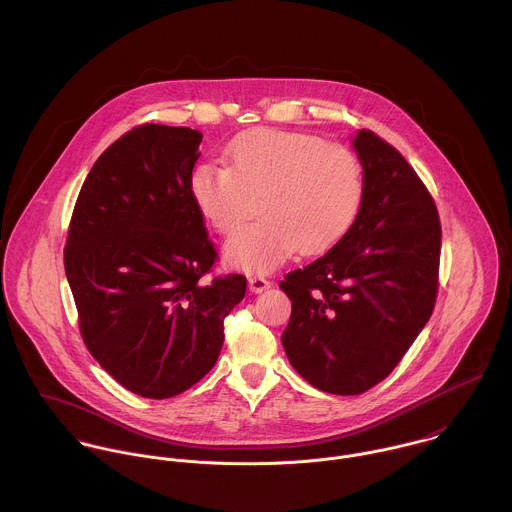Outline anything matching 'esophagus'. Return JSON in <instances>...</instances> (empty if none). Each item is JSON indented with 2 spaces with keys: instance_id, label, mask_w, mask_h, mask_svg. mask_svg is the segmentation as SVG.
<instances>
[{
  "instance_id": "1",
  "label": "esophagus",
  "mask_w": 512,
  "mask_h": 512,
  "mask_svg": "<svg viewBox=\"0 0 512 512\" xmlns=\"http://www.w3.org/2000/svg\"><path fill=\"white\" fill-rule=\"evenodd\" d=\"M248 286H250V290L254 293L264 292V290L270 288V280H266L264 276L256 274V276H250V278H248Z\"/></svg>"
}]
</instances>
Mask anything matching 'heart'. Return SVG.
<instances>
[{
    "mask_svg": "<svg viewBox=\"0 0 512 512\" xmlns=\"http://www.w3.org/2000/svg\"><path fill=\"white\" fill-rule=\"evenodd\" d=\"M228 167L205 163L191 177L203 217L234 236L228 258L250 272H268L295 248L315 254L333 246L359 213L365 177L357 153L317 136L258 128L228 147Z\"/></svg>",
    "mask_w": 512,
    "mask_h": 512,
    "instance_id": "heart-1",
    "label": "heart"
}]
</instances>
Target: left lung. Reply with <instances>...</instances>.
Returning a JSON list of instances; mask_svg holds the SVG:
<instances>
[{
	"label": "left lung",
	"instance_id": "8db88e82",
	"mask_svg": "<svg viewBox=\"0 0 512 512\" xmlns=\"http://www.w3.org/2000/svg\"><path fill=\"white\" fill-rule=\"evenodd\" d=\"M353 146L365 171L357 219L280 282L292 299L282 335L290 363L341 396L376 386L412 347L436 305L441 252L438 209L412 165L370 130Z\"/></svg>",
	"mask_w": 512,
	"mask_h": 512
}]
</instances>
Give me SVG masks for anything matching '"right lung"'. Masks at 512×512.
I'll return each instance as SVG.
<instances>
[{"label":"right lung","instance_id":"add662e5","mask_svg":"<svg viewBox=\"0 0 512 512\" xmlns=\"http://www.w3.org/2000/svg\"><path fill=\"white\" fill-rule=\"evenodd\" d=\"M203 134L144 124L92 165L74 205L65 272L90 355L130 392L163 400L219 359L246 278H209L219 254L191 193Z\"/></svg>","mask_w":512,"mask_h":512}]
</instances>
